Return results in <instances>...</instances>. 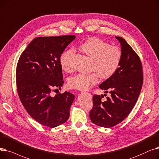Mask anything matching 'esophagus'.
Returning a JSON list of instances; mask_svg holds the SVG:
<instances>
[{
	"instance_id": "esophagus-1",
	"label": "esophagus",
	"mask_w": 159,
	"mask_h": 159,
	"mask_svg": "<svg viewBox=\"0 0 159 159\" xmlns=\"http://www.w3.org/2000/svg\"><path fill=\"white\" fill-rule=\"evenodd\" d=\"M87 93V94H88V95H89V96H90V97H91V96H92V95H91V94H90V93Z\"/></svg>"
}]
</instances>
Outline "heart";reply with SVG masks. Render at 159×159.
Wrapping results in <instances>:
<instances>
[{"instance_id": "heart-1", "label": "heart", "mask_w": 159, "mask_h": 159, "mask_svg": "<svg viewBox=\"0 0 159 159\" xmlns=\"http://www.w3.org/2000/svg\"><path fill=\"white\" fill-rule=\"evenodd\" d=\"M81 50L92 59L90 70L88 74H79L70 78L68 85L72 89L85 90L95 85L99 80L107 79L114 75L120 65L122 53L120 48L111 45L99 38H91L83 43ZM71 48L64 52L60 57V63L63 69L70 71V59L74 54Z\"/></svg>"}]
</instances>
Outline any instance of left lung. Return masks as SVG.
<instances>
[{"mask_svg": "<svg viewBox=\"0 0 159 159\" xmlns=\"http://www.w3.org/2000/svg\"><path fill=\"white\" fill-rule=\"evenodd\" d=\"M121 45L122 61L116 72L99 85L110 97L103 102V95L93 96V107L89 115L94 124L109 128L129 115L137 103L143 84L140 57L122 37L116 36ZM105 94H104L105 95Z\"/></svg>", "mask_w": 159, "mask_h": 159, "instance_id": "obj_1", "label": "left lung"}]
</instances>
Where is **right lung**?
<instances>
[{"instance_id": "right-lung-1", "label": "right lung", "mask_w": 159, "mask_h": 159, "mask_svg": "<svg viewBox=\"0 0 159 159\" xmlns=\"http://www.w3.org/2000/svg\"><path fill=\"white\" fill-rule=\"evenodd\" d=\"M75 38L72 35L36 37L17 63L16 83L20 102L30 116L48 127L64 124L70 116L74 95L65 91L52 96L51 93L63 84L60 57Z\"/></svg>"}]
</instances>
